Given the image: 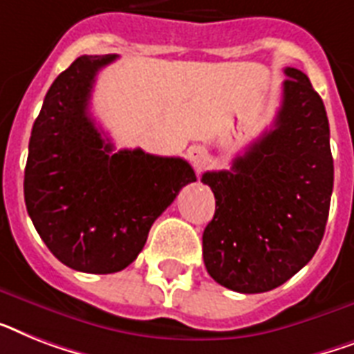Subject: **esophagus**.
Listing matches in <instances>:
<instances>
[{"label":"esophagus","mask_w":354,"mask_h":354,"mask_svg":"<svg viewBox=\"0 0 354 354\" xmlns=\"http://www.w3.org/2000/svg\"><path fill=\"white\" fill-rule=\"evenodd\" d=\"M187 158L191 160V163L194 167H202V165H205L209 154H207V149L202 147V145H192V147H189V151H187Z\"/></svg>","instance_id":"obj_1"}]
</instances>
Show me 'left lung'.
<instances>
[{"instance_id":"8db88e82","label":"left lung","mask_w":354,"mask_h":354,"mask_svg":"<svg viewBox=\"0 0 354 354\" xmlns=\"http://www.w3.org/2000/svg\"><path fill=\"white\" fill-rule=\"evenodd\" d=\"M272 127L231 171L205 172L216 198L203 231V261L231 291H271L311 260L326 231L333 167L322 97L298 68L287 67Z\"/></svg>"}]
</instances>
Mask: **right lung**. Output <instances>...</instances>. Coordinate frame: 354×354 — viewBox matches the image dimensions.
I'll return each instance as SVG.
<instances>
[{
  "mask_svg": "<svg viewBox=\"0 0 354 354\" xmlns=\"http://www.w3.org/2000/svg\"><path fill=\"white\" fill-rule=\"evenodd\" d=\"M116 59L80 56L54 80L28 142L25 205L45 245L74 271L109 274L136 260L149 231L187 183L182 158L114 145L88 114L97 71Z\"/></svg>",
  "mask_w": 354,
  "mask_h": 354,
  "instance_id": "obj_1",
  "label": "right lung"
}]
</instances>
